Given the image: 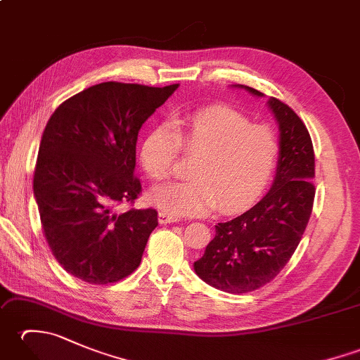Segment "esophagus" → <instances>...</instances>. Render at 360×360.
Masks as SVG:
<instances>
[{"instance_id":"34e87169","label":"esophagus","mask_w":360,"mask_h":360,"mask_svg":"<svg viewBox=\"0 0 360 360\" xmlns=\"http://www.w3.org/2000/svg\"><path fill=\"white\" fill-rule=\"evenodd\" d=\"M176 221H179V219L170 215V213H167L164 210L159 212V223L160 224H170V223H176Z\"/></svg>"}]
</instances>
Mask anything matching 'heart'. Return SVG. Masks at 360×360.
<instances>
[{"instance_id":"heart-1","label":"heart","mask_w":360,"mask_h":360,"mask_svg":"<svg viewBox=\"0 0 360 360\" xmlns=\"http://www.w3.org/2000/svg\"><path fill=\"white\" fill-rule=\"evenodd\" d=\"M196 155L188 181L156 187L151 200L172 215H202L213 209L231 213L262 195L277 167L280 143L271 127L226 105H212L160 124L141 145V165L151 179L173 173L179 151Z\"/></svg>"}]
</instances>
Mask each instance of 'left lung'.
Masks as SVG:
<instances>
[{
    "label": "left lung",
    "mask_w": 360,
    "mask_h": 360,
    "mask_svg": "<svg viewBox=\"0 0 360 360\" xmlns=\"http://www.w3.org/2000/svg\"><path fill=\"white\" fill-rule=\"evenodd\" d=\"M249 93L259 91L243 86ZM269 106L278 122L280 155L272 188L254 207L215 226V238L195 262V271L213 288L252 292L272 281L292 257L314 204V148L307 125L275 97Z\"/></svg>",
    "instance_id": "1"
}]
</instances>
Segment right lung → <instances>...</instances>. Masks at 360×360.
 Listing matches in <instances>:
<instances>
[{"label":"right lung","instance_id":"obj_1","mask_svg":"<svg viewBox=\"0 0 360 360\" xmlns=\"http://www.w3.org/2000/svg\"><path fill=\"white\" fill-rule=\"evenodd\" d=\"M178 85L105 82L83 89L46 124L34 172V195L52 255L74 277L108 285L141 264L155 209H134L142 124ZM122 203L130 209L117 210Z\"/></svg>","mask_w":360,"mask_h":360}]
</instances>
